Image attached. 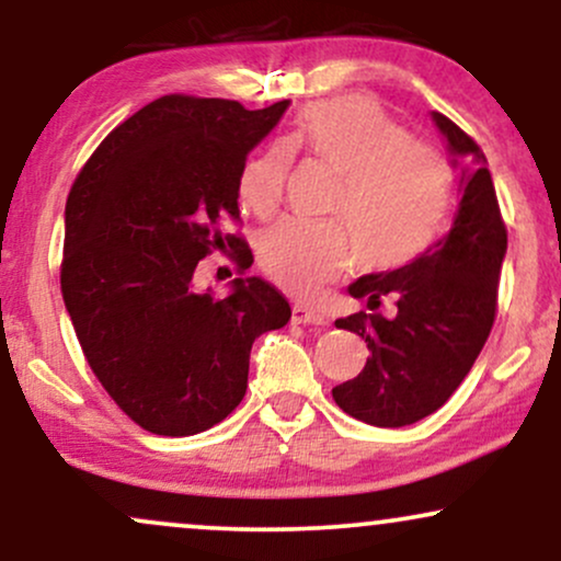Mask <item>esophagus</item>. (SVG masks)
Returning <instances> with one entry per match:
<instances>
[{
  "instance_id": "1",
  "label": "esophagus",
  "mask_w": 561,
  "mask_h": 561,
  "mask_svg": "<svg viewBox=\"0 0 561 561\" xmlns=\"http://www.w3.org/2000/svg\"><path fill=\"white\" fill-rule=\"evenodd\" d=\"M293 324H313V327H321V324H327V319L321 317L319 311H313V308L295 306V308H293Z\"/></svg>"
}]
</instances>
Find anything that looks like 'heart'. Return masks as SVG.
Returning <instances> with one entry per match:
<instances>
[{"instance_id": "b5f03b06", "label": "heart", "mask_w": 561, "mask_h": 561, "mask_svg": "<svg viewBox=\"0 0 561 561\" xmlns=\"http://www.w3.org/2000/svg\"><path fill=\"white\" fill-rule=\"evenodd\" d=\"M319 160L340 176L330 203L337 221L282 218L259 240V263L287 293L311 295L351 266L390 272L433 244L450 210V169L411 141L375 100L337 96L306 107L285 145L244 163L240 199L255 216L279 208L293 156Z\"/></svg>"}]
</instances>
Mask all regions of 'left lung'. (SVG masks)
Here are the masks:
<instances>
[{"label":"left lung","instance_id":"left-lung-1","mask_svg":"<svg viewBox=\"0 0 561 561\" xmlns=\"http://www.w3.org/2000/svg\"><path fill=\"white\" fill-rule=\"evenodd\" d=\"M433 121L448 150L465 160L454 227L396 272L353 282L347 293L369 311L334 321L337 330L362 334L371 356L362 375L332 388V398L375 427H403L440 409L480 356L499 306L506 224L488 160L454 121L443 113ZM385 299L393 302L392 314L378 313Z\"/></svg>","mask_w":561,"mask_h":561}]
</instances>
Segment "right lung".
<instances>
[{"label":"right lung","mask_w":561,"mask_h":561,"mask_svg":"<svg viewBox=\"0 0 561 561\" xmlns=\"http://www.w3.org/2000/svg\"><path fill=\"white\" fill-rule=\"evenodd\" d=\"M287 105L165 94L115 126L70 186L62 300L94 377L147 433L184 437L227 420L255 337L293 317L259 276L234 279L227 298L195 287L205 255L231 250L240 274L253 263L221 221L240 218L244 160Z\"/></svg>","instance_id":"right-lung-1"}]
</instances>
